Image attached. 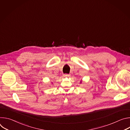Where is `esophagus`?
<instances>
[{
  "mask_svg": "<svg viewBox=\"0 0 130 130\" xmlns=\"http://www.w3.org/2000/svg\"><path fill=\"white\" fill-rule=\"evenodd\" d=\"M63 76L64 77H69L70 75H68V74H64V75H63Z\"/></svg>",
  "mask_w": 130,
  "mask_h": 130,
  "instance_id": "34e87169",
  "label": "esophagus"
}]
</instances>
